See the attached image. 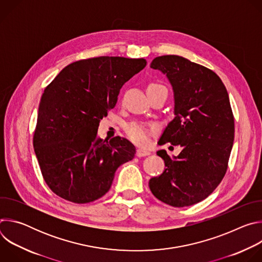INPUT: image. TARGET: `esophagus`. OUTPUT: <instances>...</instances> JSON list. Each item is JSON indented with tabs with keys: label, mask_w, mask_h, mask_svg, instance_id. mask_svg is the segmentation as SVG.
<instances>
[{
	"label": "esophagus",
	"mask_w": 262,
	"mask_h": 262,
	"mask_svg": "<svg viewBox=\"0 0 262 262\" xmlns=\"http://www.w3.org/2000/svg\"><path fill=\"white\" fill-rule=\"evenodd\" d=\"M136 155H137V157H138V158H142V157L149 156V155H150V152H149L148 150H145V149L139 148V149H137V152H136Z\"/></svg>",
	"instance_id": "esophagus-1"
}]
</instances>
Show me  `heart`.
Here are the masks:
<instances>
[{
	"mask_svg": "<svg viewBox=\"0 0 262 262\" xmlns=\"http://www.w3.org/2000/svg\"><path fill=\"white\" fill-rule=\"evenodd\" d=\"M163 87L158 84L149 85L148 88H159ZM125 133L128 138L139 145H145L148 142V129L147 127L139 122H133L125 126Z\"/></svg>",
	"mask_w": 262,
	"mask_h": 262,
	"instance_id": "1",
	"label": "heart"
}]
</instances>
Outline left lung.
I'll list each match as a JSON object with an SVG mask.
<instances>
[{
	"instance_id": "1",
	"label": "left lung",
	"mask_w": 262,
	"mask_h": 262,
	"mask_svg": "<svg viewBox=\"0 0 262 262\" xmlns=\"http://www.w3.org/2000/svg\"><path fill=\"white\" fill-rule=\"evenodd\" d=\"M150 67L166 74L174 94V119L159 143L180 145L170 158L157 155L165 171L149 180L151 193L174 207L207 198L226 173L234 140V118L225 85L212 70L176 55L157 57Z\"/></svg>"
}]
</instances>
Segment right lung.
<instances>
[{
	"instance_id": "add662e5",
	"label": "right lung",
	"mask_w": 262,
	"mask_h": 262,
	"mask_svg": "<svg viewBox=\"0 0 262 262\" xmlns=\"http://www.w3.org/2000/svg\"><path fill=\"white\" fill-rule=\"evenodd\" d=\"M146 64L143 58L80 60L64 67L45 89L33 145L56 195L79 204L95 201L110 190L118 167L134 159L136 147L128 140H102L97 129L122 86Z\"/></svg>"
}]
</instances>
